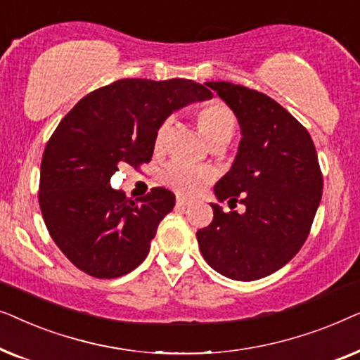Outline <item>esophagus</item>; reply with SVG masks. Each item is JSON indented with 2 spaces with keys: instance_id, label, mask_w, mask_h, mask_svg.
<instances>
[{
  "instance_id": "obj_1",
  "label": "esophagus",
  "mask_w": 360,
  "mask_h": 360,
  "mask_svg": "<svg viewBox=\"0 0 360 360\" xmlns=\"http://www.w3.org/2000/svg\"><path fill=\"white\" fill-rule=\"evenodd\" d=\"M191 201L186 200V198H181V196H179L176 198V206H181V208H185V206H190Z\"/></svg>"
}]
</instances>
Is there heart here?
<instances>
[{
  "label": "heart",
  "instance_id": "b5f03b06",
  "mask_svg": "<svg viewBox=\"0 0 360 360\" xmlns=\"http://www.w3.org/2000/svg\"><path fill=\"white\" fill-rule=\"evenodd\" d=\"M200 131L213 146H223L229 142L236 129V116L224 103L210 101L196 111ZM172 121L165 120L157 127L154 136V150L164 152L170 134ZM216 179V170L210 165H195L188 162L174 160L162 170L160 181L175 193L184 196H195L203 191Z\"/></svg>",
  "mask_w": 360,
  "mask_h": 360
}]
</instances>
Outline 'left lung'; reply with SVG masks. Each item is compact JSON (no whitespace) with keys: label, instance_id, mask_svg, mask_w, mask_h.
<instances>
[{"label":"left lung","instance_id":"8db88e82","mask_svg":"<svg viewBox=\"0 0 360 360\" xmlns=\"http://www.w3.org/2000/svg\"><path fill=\"white\" fill-rule=\"evenodd\" d=\"M240 126L238 155L214 186L213 221L196 233L206 262L224 277L250 282L277 272L307 240L323 195V174L307 127L272 98L229 82H206Z\"/></svg>","mask_w":360,"mask_h":360}]
</instances>
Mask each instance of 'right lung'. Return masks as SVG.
<instances>
[{"mask_svg": "<svg viewBox=\"0 0 360 360\" xmlns=\"http://www.w3.org/2000/svg\"><path fill=\"white\" fill-rule=\"evenodd\" d=\"M211 96L184 78H124L88 93L58 122L42 155L39 206L53 243L77 269L116 278L142 264L175 195L152 188L134 201L111 188V175L117 165L150 162L167 116Z\"/></svg>", "mask_w": 360, "mask_h": 360, "instance_id": "add662e5", "label": "right lung"}]
</instances>
